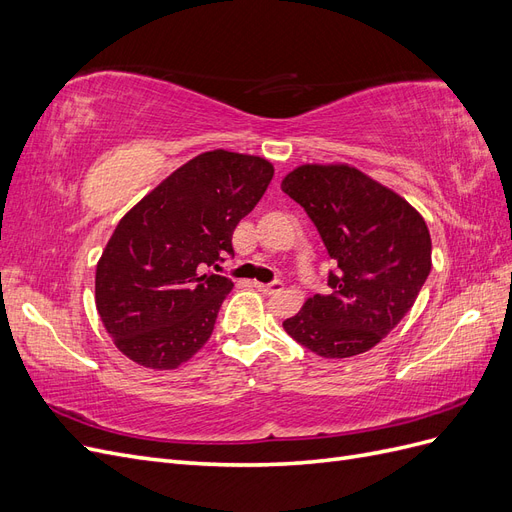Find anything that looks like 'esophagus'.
Instances as JSON below:
<instances>
[{
  "instance_id": "obj_1",
  "label": "esophagus",
  "mask_w": 512,
  "mask_h": 512,
  "mask_svg": "<svg viewBox=\"0 0 512 512\" xmlns=\"http://www.w3.org/2000/svg\"><path fill=\"white\" fill-rule=\"evenodd\" d=\"M254 286H256L260 292H265V294H275V292H282V290H284V282H282V280H273V282H269V284L256 282Z\"/></svg>"
}]
</instances>
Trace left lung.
Wrapping results in <instances>:
<instances>
[{"instance_id": "8db88e82", "label": "left lung", "mask_w": 512, "mask_h": 512, "mask_svg": "<svg viewBox=\"0 0 512 512\" xmlns=\"http://www.w3.org/2000/svg\"><path fill=\"white\" fill-rule=\"evenodd\" d=\"M333 258L327 294L284 320L286 333L324 359L367 352L414 305L431 271L425 220L404 198L350 166L305 164L282 181Z\"/></svg>"}]
</instances>
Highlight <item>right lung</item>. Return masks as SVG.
Listing matches in <instances>:
<instances>
[{"label": "right lung", "instance_id": "right-lung-1", "mask_svg": "<svg viewBox=\"0 0 512 512\" xmlns=\"http://www.w3.org/2000/svg\"><path fill=\"white\" fill-rule=\"evenodd\" d=\"M271 179L267 160L207 151L123 215L98 262L96 307L128 359L175 369L207 344L235 286L207 267L235 256L232 232Z\"/></svg>", "mask_w": 512, "mask_h": 512}]
</instances>
